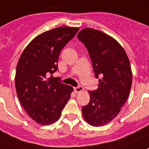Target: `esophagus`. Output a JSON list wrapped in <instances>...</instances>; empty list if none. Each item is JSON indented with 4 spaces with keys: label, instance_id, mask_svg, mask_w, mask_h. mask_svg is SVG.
Masks as SVG:
<instances>
[{
    "label": "esophagus",
    "instance_id": "1",
    "mask_svg": "<svg viewBox=\"0 0 149 149\" xmlns=\"http://www.w3.org/2000/svg\"><path fill=\"white\" fill-rule=\"evenodd\" d=\"M74 91L76 92V93H80L84 91V88H82L81 86H78V87H76V88H74Z\"/></svg>",
    "mask_w": 149,
    "mask_h": 149
}]
</instances>
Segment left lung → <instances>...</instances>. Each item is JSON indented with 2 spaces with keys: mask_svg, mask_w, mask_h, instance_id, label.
<instances>
[{
  "mask_svg": "<svg viewBox=\"0 0 149 149\" xmlns=\"http://www.w3.org/2000/svg\"><path fill=\"white\" fill-rule=\"evenodd\" d=\"M77 37L87 48L95 77L100 78L97 89L88 91L90 102L82 107V114L90 125L104 126L117 116L130 95V60L116 39L103 32L85 28Z\"/></svg>",
  "mask_w": 149,
  "mask_h": 149,
  "instance_id": "left-lung-1",
  "label": "left lung"
}]
</instances>
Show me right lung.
Instances as JSON below:
<instances>
[{"mask_svg": "<svg viewBox=\"0 0 149 149\" xmlns=\"http://www.w3.org/2000/svg\"><path fill=\"white\" fill-rule=\"evenodd\" d=\"M79 30L60 26L42 33L23 50L16 69L15 87L23 109L34 121L50 125L57 121L73 91L72 86L49 77L58 70L59 54Z\"/></svg>", "mask_w": 149, "mask_h": 149, "instance_id": "right-lung-1", "label": "right lung"}]
</instances>
